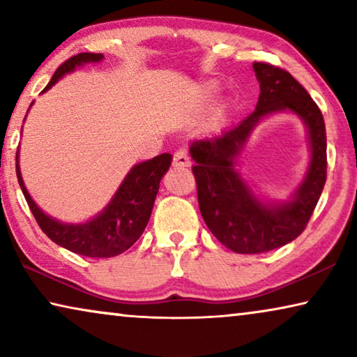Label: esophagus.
Wrapping results in <instances>:
<instances>
[{
	"instance_id": "obj_1",
	"label": "esophagus",
	"mask_w": 357,
	"mask_h": 357,
	"mask_svg": "<svg viewBox=\"0 0 357 357\" xmlns=\"http://www.w3.org/2000/svg\"><path fill=\"white\" fill-rule=\"evenodd\" d=\"M172 164H174L175 167H187V166H190V156H188L187 149H185V148L177 149V151L174 153Z\"/></svg>"
}]
</instances>
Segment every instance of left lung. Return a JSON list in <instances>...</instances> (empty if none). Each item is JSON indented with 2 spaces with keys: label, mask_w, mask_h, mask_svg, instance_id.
Instances as JSON below:
<instances>
[{
  "label": "left lung",
  "mask_w": 357,
  "mask_h": 357,
  "mask_svg": "<svg viewBox=\"0 0 357 357\" xmlns=\"http://www.w3.org/2000/svg\"><path fill=\"white\" fill-rule=\"evenodd\" d=\"M261 93L256 109L230 130L191 143L201 215L222 245L240 255L280 248L303 234L327 180V133L316 101L290 72L268 63L252 64ZM293 110L307 122L312 164L288 204L266 206L234 172V159L255 123L277 110Z\"/></svg>",
  "instance_id": "1"
}]
</instances>
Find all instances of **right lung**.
<instances>
[{"label":"right lung","mask_w":357,"mask_h":357,"mask_svg":"<svg viewBox=\"0 0 357 357\" xmlns=\"http://www.w3.org/2000/svg\"><path fill=\"white\" fill-rule=\"evenodd\" d=\"M101 59V53H79L72 56L58 67L43 91L50 90L61 77L74 70L77 66L98 63ZM15 161H17V156H15ZM170 161H172V156L164 153L149 161L137 164L119 187L107 208L95 219L77 225L61 224L41 213L25 188L20 177L19 164H15V172H17L20 190L35 220L50 240L80 256L112 257L122 255L142 236L151 215L159 182L169 170Z\"/></svg>","instance_id":"obj_1"}]
</instances>
